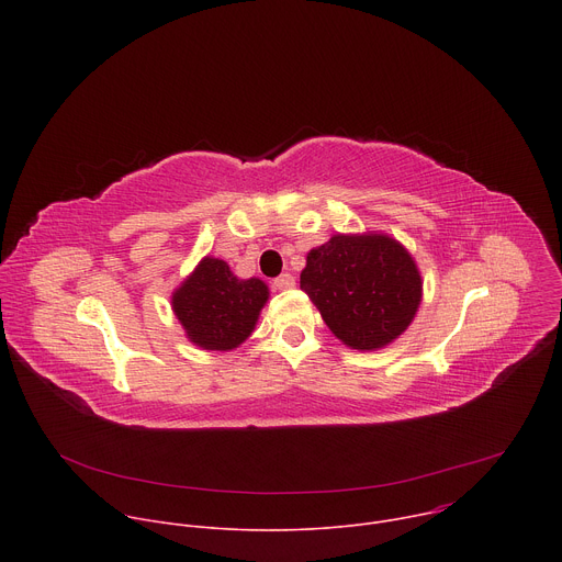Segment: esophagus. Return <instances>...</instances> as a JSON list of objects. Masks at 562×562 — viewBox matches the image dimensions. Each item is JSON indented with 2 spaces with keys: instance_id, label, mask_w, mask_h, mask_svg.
Listing matches in <instances>:
<instances>
[{
  "instance_id": "1",
  "label": "esophagus",
  "mask_w": 562,
  "mask_h": 562,
  "mask_svg": "<svg viewBox=\"0 0 562 562\" xmlns=\"http://www.w3.org/2000/svg\"><path fill=\"white\" fill-rule=\"evenodd\" d=\"M273 286L280 289V291H286V289H293L295 286V278L291 273H282L280 278L273 280Z\"/></svg>"
}]
</instances>
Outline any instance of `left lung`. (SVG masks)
<instances>
[{"instance_id": "obj_1", "label": "left lung", "mask_w": 562, "mask_h": 562, "mask_svg": "<svg viewBox=\"0 0 562 562\" xmlns=\"http://www.w3.org/2000/svg\"><path fill=\"white\" fill-rule=\"evenodd\" d=\"M300 289L336 338L362 351L403 334L423 297L420 273L407 249L378 233L334 235L311 249Z\"/></svg>"}]
</instances>
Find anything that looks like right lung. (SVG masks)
<instances>
[{
  "label": "right lung",
  "instance_id": "obj_1",
  "mask_svg": "<svg viewBox=\"0 0 562 562\" xmlns=\"http://www.w3.org/2000/svg\"><path fill=\"white\" fill-rule=\"evenodd\" d=\"M267 297L262 280H237L226 262L204 258L173 293V311L191 342L209 351H228L251 336Z\"/></svg>",
  "mask_w": 562,
  "mask_h": 562
}]
</instances>
